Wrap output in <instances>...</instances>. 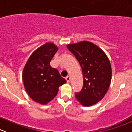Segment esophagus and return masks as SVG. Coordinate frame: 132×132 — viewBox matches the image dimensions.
I'll use <instances>...</instances> for the list:
<instances>
[{
	"mask_svg": "<svg viewBox=\"0 0 132 132\" xmlns=\"http://www.w3.org/2000/svg\"><path fill=\"white\" fill-rule=\"evenodd\" d=\"M66 81H67V82H70V77H69V76H67V77H66Z\"/></svg>",
	"mask_w": 132,
	"mask_h": 132,
	"instance_id": "34e87169",
	"label": "esophagus"
}]
</instances>
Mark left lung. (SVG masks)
<instances>
[{
	"instance_id": "obj_1",
	"label": "left lung",
	"mask_w": 132,
	"mask_h": 132,
	"mask_svg": "<svg viewBox=\"0 0 132 132\" xmlns=\"http://www.w3.org/2000/svg\"><path fill=\"white\" fill-rule=\"evenodd\" d=\"M82 68L84 85L75 98L82 105L90 107L102 100L108 91L112 78L110 61L105 53L97 45L87 41L68 44Z\"/></svg>"
}]
</instances>
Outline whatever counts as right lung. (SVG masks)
Returning <instances> with one entry per match:
<instances>
[{
    "mask_svg": "<svg viewBox=\"0 0 132 132\" xmlns=\"http://www.w3.org/2000/svg\"><path fill=\"white\" fill-rule=\"evenodd\" d=\"M58 50L55 44L45 43L28 59L22 72L25 89L35 102L46 105L57 94L59 86L66 82L50 62Z\"/></svg>",
    "mask_w": 132,
    "mask_h": 132,
    "instance_id": "right-lung-1",
    "label": "right lung"
}]
</instances>
